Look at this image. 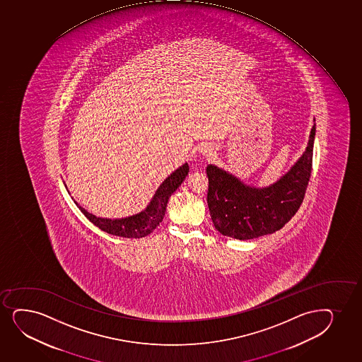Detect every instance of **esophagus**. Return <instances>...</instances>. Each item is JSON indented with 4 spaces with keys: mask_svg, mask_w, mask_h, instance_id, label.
Here are the masks:
<instances>
[{
    "mask_svg": "<svg viewBox=\"0 0 362 362\" xmlns=\"http://www.w3.org/2000/svg\"><path fill=\"white\" fill-rule=\"evenodd\" d=\"M212 152H214V148H212L211 146H206V147L203 148V153L206 154V156H211Z\"/></svg>",
    "mask_w": 362,
    "mask_h": 362,
    "instance_id": "34e87169",
    "label": "esophagus"
}]
</instances>
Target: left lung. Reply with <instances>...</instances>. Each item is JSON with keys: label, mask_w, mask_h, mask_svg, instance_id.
<instances>
[{"label": "left lung", "mask_w": 362, "mask_h": 362, "mask_svg": "<svg viewBox=\"0 0 362 362\" xmlns=\"http://www.w3.org/2000/svg\"><path fill=\"white\" fill-rule=\"evenodd\" d=\"M314 139L315 124L302 156L280 179L266 187L247 185L225 169L209 164L208 205L215 228L222 235L239 240L283 228L303 202L312 173Z\"/></svg>", "instance_id": "left-lung-1"}]
</instances>
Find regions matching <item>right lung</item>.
<instances>
[{"label":"right lung","instance_id":"1","mask_svg":"<svg viewBox=\"0 0 362 362\" xmlns=\"http://www.w3.org/2000/svg\"><path fill=\"white\" fill-rule=\"evenodd\" d=\"M188 173H189L188 163H185L176 170L173 171L157 188L148 205L142 211L137 212L132 216L122 217V218L96 216L92 212L82 208L77 202H75V204L93 225H95L108 234L123 238H144L153 232V229L162 222L163 217L165 215L168 200L171 194L181 186ZM64 185L67 189L66 183L64 182Z\"/></svg>","mask_w":362,"mask_h":362}]
</instances>
